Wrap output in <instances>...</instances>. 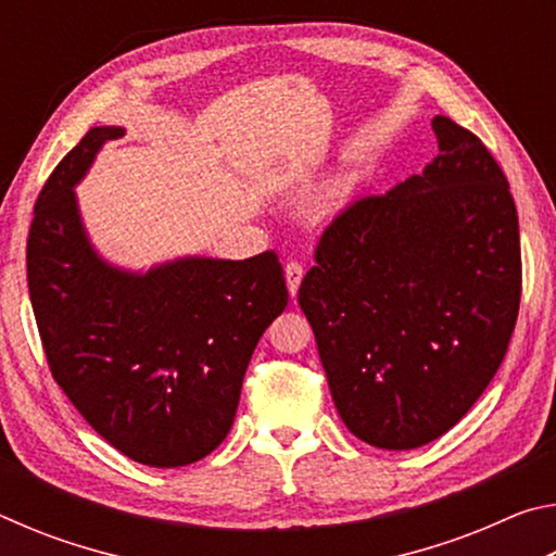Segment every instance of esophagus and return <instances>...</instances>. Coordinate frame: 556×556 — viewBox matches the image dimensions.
Returning <instances> with one entry per match:
<instances>
[{"label": "esophagus", "mask_w": 556, "mask_h": 556, "mask_svg": "<svg viewBox=\"0 0 556 556\" xmlns=\"http://www.w3.org/2000/svg\"><path fill=\"white\" fill-rule=\"evenodd\" d=\"M285 277H287V287H289V294L294 296L299 291L301 279H304V267L299 265V262H287L285 265Z\"/></svg>", "instance_id": "1"}]
</instances>
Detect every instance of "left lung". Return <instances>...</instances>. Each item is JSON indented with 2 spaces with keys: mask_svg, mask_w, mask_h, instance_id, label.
Listing matches in <instances>:
<instances>
[{
  "mask_svg": "<svg viewBox=\"0 0 556 556\" xmlns=\"http://www.w3.org/2000/svg\"><path fill=\"white\" fill-rule=\"evenodd\" d=\"M439 156L336 215L299 287L345 427L417 448L491 384L522 294L510 184L473 131L431 119Z\"/></svg>",
  "mask_w": 556,
  "mask_h": 556,
  "instance_id": "obj_1",
  "label": "left lung"
}]
</instances>
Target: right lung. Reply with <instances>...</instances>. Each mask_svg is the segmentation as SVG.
I'll return each instance as SVG.
<instances>
[{"mask_svg":"<svg viewBox=\"0 0 556 556\" xmlns=\"http://www.w3.org/2000/svg\"><path fill=\"white\" fill-rule=\"evenodd\" d=\"M117 137L92 127L43 184L26 242L29 296L53 380L83 419L137 464L176 468L228 437L250 357L289 291L275 250L147 275L102 262L73 186Z\"/></svg>","mask_w":556,"mask_h":556,"instance_id":"1","label":"right lung"}]
</instances>
